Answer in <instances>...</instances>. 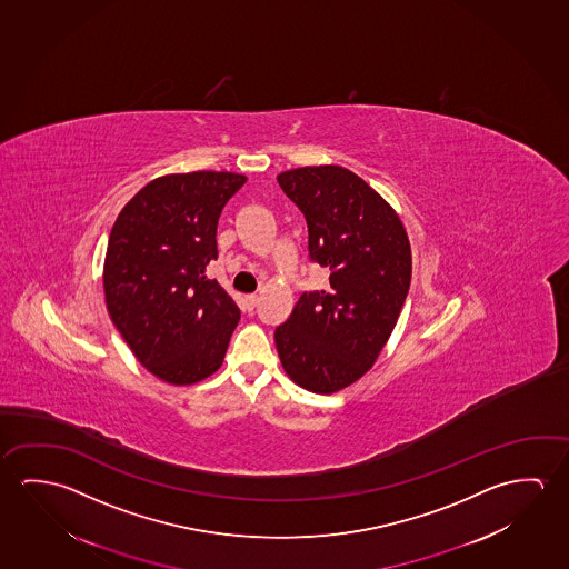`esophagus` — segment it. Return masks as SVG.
Returning a JSON list of instances; mask_svg holds the SVG:
<instances>
[{
	"instance_id": "34e87169",
	"label": "esophagus",
	"mask_w": 569,
	"mask_h": 569,
	"mask_svg": "<svg viewBox=\"0 0 569 569\" xmlns=\"http://www.w3.org/2000/svg\"><path fill=\"white\" fill-rule=\"evenodd\" d=\"M243 303H246V308L253 309L256 306H258V296L256 293H252V296H246L243 298Z\"/></svg>"
}]
</instances>
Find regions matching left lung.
<instances>
[{
	"label": "left lung",
	"instance_id": "1",
	"mask_svg": "<svg viewBox=\"0 0 569 569\" xmlns=\"http://www.w3.org/2000/svg\"><path fill=\"white\" fill-rule=\"evenodd\" d=\"M278 182L306 216L309 256L331 270V288L298 299L276 347L291 381L331 395L373 367L397 326L412 276L409 236L395 208L347 168H291Z\"/></svg>",
	"mask_w": 569,
	"mask_h": 569
}]
</instances>
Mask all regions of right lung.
<instances>
[{"label": "right lung", "mask_w": 569, "mask_h": 569, "mask_svg": "<svg viewBox=\"0 0 569 569\" xmlns=\"http://www.w3.org/2000/svg\"><path fill=\"white\" fill-rule=\"evenodd\" d=\"M248 178L196 170L150 180L124 204L103 266L107 311L139 363L194 385L224 363L240 309L206 278L226 202Z\"/></svg>", "instance_id": "1"}]
</instances>
